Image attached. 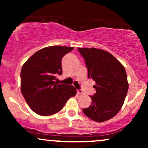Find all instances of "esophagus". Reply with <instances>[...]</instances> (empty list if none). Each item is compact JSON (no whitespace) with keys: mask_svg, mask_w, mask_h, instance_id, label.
Listing matches in <instances>:
<instances>
[{"mask_svg":"<svg viewBox=\"0 0 148 148\" xmlns=\"http://www.w3.org/2000/svg\"><path fill=\"white\" fill-rule=\"evenodd\" d=\"M77 93H78V94H79V95H81V94H83V93H84V92H83L82 90L79 89V90H77Z\"/></svg>","mask_w":148,"mask_h":148,"instance_id":"1","label":"esophagus"}]
</instances>
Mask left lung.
Returning a JSON list of instances; mask_svg holds the SVG:
<instances>
[{"label": "left lung", "mask_w": 148, "mask_h": 148, "mask_svg": "<svg viewBox=\"0 0 148 148\" xmlns=\"http://www.w3.org/2000/svg\"><path fill=\"white\" fill-rule=\"evenodd\" d=\"M88 69V77L95 81L91 105L83 109L86 116L101 123L114 117L123 106L128 91L124 66L110 53L95 48H78Z\"/></svg>", "instance_id": "left-lung-1"}]
</instances>
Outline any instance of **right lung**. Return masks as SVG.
<instances>
[{
  "label": "right lung",
  "mask_w": 148,
  "mask_h": 148,
  "mask_svg": "<svg viewBox=\"0 0 148 148\" xmlns=\"http://www.w3.org/2000/svg\"><path fill=\"white\" fill-rule=\"evenodd\" d=\"M74 47H46L25 62L21 71V90L30 108L37 114L48 116L60 111L67 101L75 96L72 85L56 82L62 74L61 60Z\"/></svg>",
  "instance_id": "right-lung-1"
}]
</instances>
